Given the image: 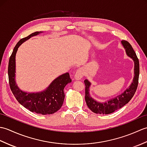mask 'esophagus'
Returning a JSON list of instances; mask_svg holds the SVG:
<instances>
[{"label": "esophagus", "instance_id": "1", "mask_svg": "<svg viewBox=\"0 0 147 147\" xmlns=\"http://www.w3.org/2000/svg\"><path fill=\"white\" fill-rule=\"evenodd\" d=\"M83 72L82 69H78L76 72L75 74H74V80H82L83 78Z\"/></svg>", "mask_w": 147, "mask_h": 147}]
</instances>
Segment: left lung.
<instances>
[{
    "label": "left lung",
    "mask_w": 147,
    "mask_h": 147,
    "mask_svg": "<svg viewBox=\"0 0 147 147\" xmlns=\"http://www.w3.org/2000/svg\"><path fill=\"white\" fill-rule=\"evenodd\" d=\"M121 44L125 50L126 55L134 62V77L132 83L120 95L115 96V97L109 99L105 102H100L96 101L90 95V88L92 85V83L88 80H85V101L88 108L94 113L100 114L112 113L127 104L133 98L136 92L137 86H138L140 73L138 59L129 42L125 40H122Z\"/></svg>",
    "instance_id": "8db88e82"
}]
</instances>
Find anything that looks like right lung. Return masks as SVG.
<instances>
[{"label":"right lung","mask_w":147,"mask_h":147,"mask_svg":"<svg viewBox=\"0 0 147 147\" xmlns=\"http://www.w3.org/2000/svg\"><path fill=\"white\" fill-rule=\"evenodd\" d=\"M43 32H36L21 39L15 46L9 59L8 76L9 85L15 98L22 105L29 111L42 115L52 114L59 111L63 104L65 98L64 89L72 82L68 73L56 78L42 91L28 92L21 90L16 82V55L18 48L23 42Z\"/></svg>","instance_id":"add662e5"}]
</instances>
